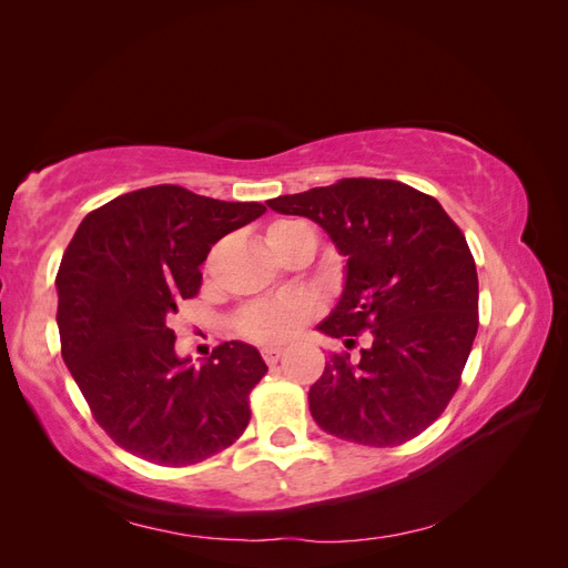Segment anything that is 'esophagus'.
<instances>
[{
	"label": "esophagus",
	"mask_w": 568,
	"mask_h": 568,
	"mask_svg": "<svg viewBox=\"0 0 568 568\" xmlns=\"http://www.w3.org/2000/svg\"><path fill=\"white\" fill-rule=\"evenodd\" d=\"M261 353H263V359H265L267 365H277L284 351H282V348H274V346H265Z\"/></svg>",
	"instance_id": "1"
}]
</instances>
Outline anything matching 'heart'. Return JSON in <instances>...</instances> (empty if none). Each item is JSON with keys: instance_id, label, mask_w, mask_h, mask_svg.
<instances>
[{"instance_id": "obj_1", "label": "heart", "mask_w": 568, "mask_h": 568, "mask_svg": "<svg viewBox=\"0 0 568 568\" xmlns=\"http://www.w3.org/2000/svg\"><path fill=\"white\" fill-rule=\"evenodd\" d=\"M301 225L296 220L274 222L267 230V244H272L284 230ZM320 311V301L313 294H280L257 298L239 311L234 326L236 332L255 343H284L298 334L307 320H313Z\"/></svg>"}]
</instances>
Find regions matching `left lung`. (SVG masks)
Listing matches in <instances>:
<instances>
[{
    "mask_svg": "<svg viewBox=\"0 0 568 568\" xmlns=\"http://www.w3.org/2000/svg\"><path fill=\"white\" fill-rule=\"evenodd\" d=\"M303 215L346 255V284L317 329L355 346L334 353L311 386V415L343 440L393 448L419 436L448 407L478 329L474 255L443 205L393 180L348 178L270 199Z\"/></svg>",
    "mask_w": 568,
    "mask_h": 568,
    "instance_id": "1",
    "label": "left lung"
}]
</instances>
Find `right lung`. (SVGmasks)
<instances>
[{"mask_svg":"<svg viewBox=\"0 0 568 568\" xmlns=\"http://www.w3.org/2000/svg\"><path fill=\"white\" fill-rule=\"evenodd\" d=\"M267 209L178 184L136 189L80 222L57 274L61 355L97 424L120 448L163 467L213 457L248 426V393L267 365L227 341L192 365L168 320L194 298L222 236Z\"/></svg>","mask_w":568,"mask_h":568,"instance_id":"1","label":"right lung"}]
</instances>
